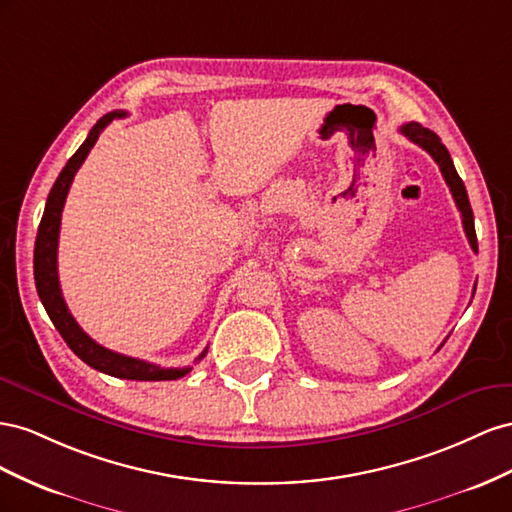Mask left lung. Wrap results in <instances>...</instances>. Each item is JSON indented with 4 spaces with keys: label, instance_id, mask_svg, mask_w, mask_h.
<instances>
[{
    "label": "left lung",
    "instance_id": "left-lung-1",
    "mask_svg": "<svg viewBox=\"0 0 512 512\" xmlns=\"http://www.w3.org/2000/svg\"><path fill=\"white\" fill-rule=\"evenodd\" d=\"M399 130H401V135H405L412 143L420 145L422 150H427L433 156V160L437 163V167H440L444 180H446V184L450 188L452 199H455L457 208L461 212V221H463L467 242H470L472 251L478 253V240H476L474 214H472L470 199H467V191H465V186H463V180L459 178L455 165H452V158H450V154L446 150V145L440 141V137L433 133V130L420 126L418 122H407Z\"/></svg>",
    "mask_w": 512,
    "mask_h": 512
}]
</instances>
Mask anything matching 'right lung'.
<instances>
[{"mask_svg": "<svg viewBox=\"0 0 512 512\" xmlns=\"http://www.w3.org/2000/svg\"><path fill=\"white\" fill-rule=\"evenodd\" d=\"M126 118V111H111L94 124L90 135L81 143V148L70 156L62 173L57 175V180L51 188L47 197L45 214H42V221L38 227L36 246H34V281L40 302L45 304V311L49 313L53 326L57 332L62 334L66 345L75 352L85 364H90L92 369L107 373L113 377L122 379H137V382H163V379H180L184 377L191 367L182 369H163L158 364L145 362L139 358H130L118 352H111V349L98 345L94 339L87 337L81 330V326L70 315L68 306L64 302L62 289H60V276H57V240H60V223H62V210L66 203V195L70 191V184L75 180V173L83 165V160L94 148L100 133L105 130L113 120ZM208 354V349H203L197 360ZM195 360V362H197Z\"/></svg>", "mask_w": 512, "mask_h": 512, "instance_id": "1", "label": "right lung"}]
</instances>
